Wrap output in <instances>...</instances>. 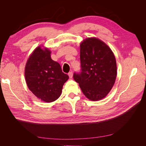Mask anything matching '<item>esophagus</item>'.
<instances>
[{"instance_id":"esophagus-1","label":"esophagus","mask_w":146,"mask_h":146,"mask_svg":"<svg viewBox=\"0 0 146 146\" xmlns=\"http://www.w3.org/2000/svg\"><path fill=\"white\" fill-rule=\"evenodd\" d=\"M68 76L70 78H72V76H73V73L72 72H70L68 73Z\"/></svg>"}]
</instances>
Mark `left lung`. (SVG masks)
<instances>
[{"label": "left lung", "instance_id": "left-lung-1", "mask_svg": "<svg viewBox=\"0 0 146 146\" xmlns=\"http://www.w3.org/2000/svg\"><path fill=\"white\" fill-rule=\"evenodd\" d=\"M81 71L74 74L88 99H102L111 90L117 76L115 56L105 42L96 38H88L80 44Z\"/></svg>", "mask_w": 146, "mask_h": 146}]
</instances>
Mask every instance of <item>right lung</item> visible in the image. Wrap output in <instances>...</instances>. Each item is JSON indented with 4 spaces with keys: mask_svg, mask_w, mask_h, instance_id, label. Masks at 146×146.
<instances>
[{
    "mask_svg": "<svg viewBox=\"0 0 146 146\" xmlns=\"http://www.w3.org/2000/svg\"><path fill=\"white\" fill-rule=\"evenodd\" d=\"M51 52L36 47L25 68V81L29 90L42 101L52 102L58 99L69 76L62 72L60 64L52 60Z\"/></svg>",
    "mask_w": 146,
    "mask_h": 146,
    "instance_id": "right-lung-1",
    "label": "right lung"
}]
</instances>
